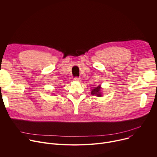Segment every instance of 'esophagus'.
I'll return each instance as SVG.
<instances>
[{
	"mask_svg": "<svg viewBox=\"0 0 157 157\" xmlns=\"http://www.w3.org/2000/svg\"><path fill=\"white\" fill-rule=\"evenodd\" d=\"M74 80L77 82H80L81 80V78H80L78 77H75V78H74Z\"/></svg>",
	"mask_w": 157,
	"mask_h": 157,
	"instance_id": "obj_1",
	"label": "esophagus"
}]
</instances>
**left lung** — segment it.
Returning a JSON list of instances; mask_svg holds the SVG:
<instances>
[{
  "label": "left lung",
  "mask_w": 157,
  "mask_h": 157,
  "mask_svg": "<svg viewBox=\"0 0 157 157\" xmlns=\"http://www.w3.org/2000/svg\"><path fill=\"white\" fill-rule=\"evenodd\" d=\"M100 91H101V87H100V85H98V86H95V87L92 89L91 94L92 95H95L97 97H101V94Z\"/></svg>",
  "instance_id": "8db88e82"
}]
</instances>
